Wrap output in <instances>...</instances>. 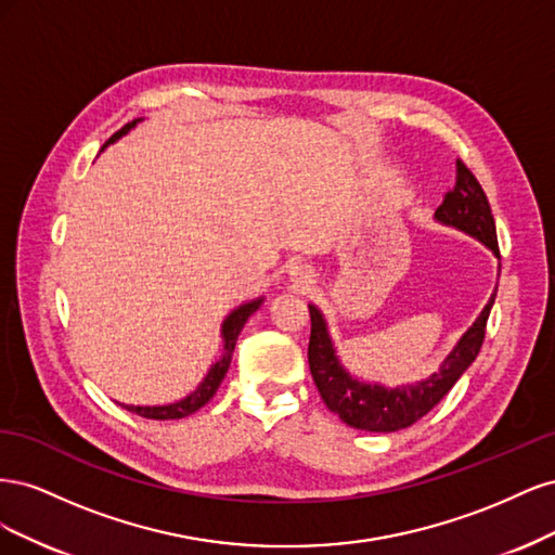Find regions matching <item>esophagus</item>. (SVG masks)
<instances>
[{
    "mask_svg": "<svg viewBox=\"0 0 555 555\" xmlns=\"http://www.w3.org/2000/svg\"><path fill=\"white\" fill-rule=\"evenodd\" d=\"M294 275H296V282H298V284H310V275H308L306 271H296Z\"/></svg>",
    "mask_w": 555,
    "mask_h": 555,
    "instance_id": "1",
    "label": "esophagus"
}]
</instances>
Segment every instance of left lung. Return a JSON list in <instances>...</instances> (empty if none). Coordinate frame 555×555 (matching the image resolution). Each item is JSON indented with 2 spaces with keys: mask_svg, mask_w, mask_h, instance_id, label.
I'll return each mask as SVG.
<instances>
[{
  "mask_svg": "<svg viewBox=\"0 0 555 555\" xmlns=\"http://www.w3.org/2000/svg\"><path fill=\"white\" fill-rule=\"evenodd\" d=\"M435 217L444 224L467 231L469 236H475L483 245H489L500 257L495 220L489 206V198H486L479 180L467 169L463 159H456V182H453V188L444 194L440 208L435 210ZM493 300L495 294L491 296L489 304H486L473 328L463 335L456 349L444 359L438 373H433L424 382L396 386V389H384V386H371L351 379L349 373H345L338 357H335L322 312L310 306L308 363L324 405L333 414H338L347 426L359 430L391 433L412 426L438 405V402L451 391V386L467 371V365L477 359Z\"/></svg>",
  "mask_w": 555,
  "mask_h": 555,
  "instance_id": "left-lung-1",
  "label": "left lung"
}]
</instances>
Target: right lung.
I'll return each mask as SVG.
<instances>
[{"label":"right lung","mask_w":555,"mask_h":555,"mask_svg":"<svg viewBox=\"0 0 555 555\" xmlns=\"http://www.w3.org/2000/svg\"><path fill=\"white\" fill-rule=\"evenodd\" d=\"M137 122H139V120L127 122L120 131H115L113 137L108 139V143L120 139L122 133H127ZM108 143H106V145H108ZM106 145H104V147H106ZM259 304H261V298H259V300H251V304L241 306L238 310H233V312L227 317V322L222 324L224 354H222L220 361H217V363L210 367L208 375L204 377V382L198 384V389H196L194 393H190L188 398H182L180 402H171V405H162V408H133V405H122V408H127L129 412L139 414V416H145V418H157V422H166V418L190 416V414H194L198 408H204L206 402L215 396L217 386L222 384V379H224V375H227V371H229V363H231V357H233V347H236L238 335H241L245 322L249 319V314L259 308Z\"/></svg>","instance_id":"1"}]
</instances>
